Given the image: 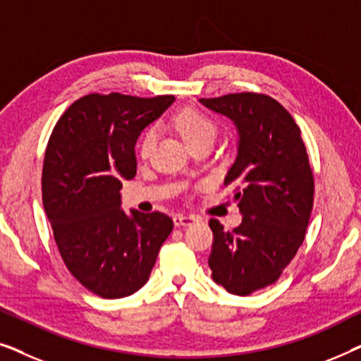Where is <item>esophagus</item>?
Segmentation results:
<instances>
[{"label":"esophagus","mask_w":361,"mask_h":361,"mask_svg":"<svg viewBox=\"0 0 361 361\" xmlns=\"http://www.w3.org/2000/svg\"><path fill=\"white\" fill-rule=\"evenodd\" d=\"M199 220L195 215H184V214H176L174 215V225L176 226H190Z\"/></svg>","instance_id":"obj_1"}]
</instances>
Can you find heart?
<instances>
[{"label": "heart", "instance_id": "heart-1", "mask_svg": "<svg viewBox=\"0 0 361 361\" xmlns=\"http://www.w3.org/2000/svg\"><path fill=\"white\" fill-rule=\"evenodd\" d=\"M172 126L184 137L190 147L205 140H214L216 135V123L197 106H184L172 116ZM156 145V131L149 128L142 133L136 146V152L141 159L151 156Z\"/></svg>", "mask_w": 361, "mask_h": 361}]
</instances>
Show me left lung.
I'll list each match as a JSON object with an SVG mask.
<instances>
[{"mask_svg": "<svg viewBox=\"0 0 361 361\" xmlns=\"http://www.w3.org/2000/svg\"><path fill=\"white\" fill-rule=\"evenodd\" d=\"M202 103L226 115L240 131L238 156L225 177L243 221L225 231L209 221L212 278L231 294L274 284L302 245L314 207V172L300 128L264 93L241 92Z\"/></svg>", "mask_w": 361, "mask_h": 361, "instance_id": "8db88e82", "label": "left lung"}]
</instances>
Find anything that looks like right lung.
<instances>
[{
    "mask_svg": "<svg viewBox=\"0 0 361 361\" xmlns=\"http://www.w3.org/2000/svg\"><path fill=\"white\" fill-rule=\"evenodd\" d=\"M172 95L88 93L63 111L49 137L42 204L71 274L103 299L135 294L149 279L174 221L161 212L126 215L121 180L136 174L140 133Z\"/></svg>",
    "mask_w": 361,
    "mask_h": 361,
    "instance_id": "1",
    "label": "right lung"
}]
</instances>
